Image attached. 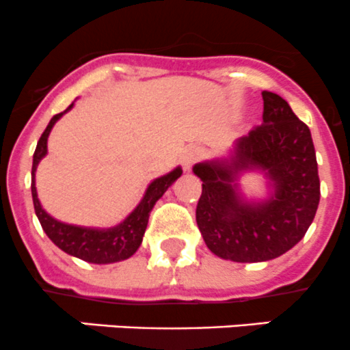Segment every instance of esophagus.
Instances as JSON below:
<instances>
[{"mask_svg":"<svg viewBox=\"0 0 350 350\" xmlns=\"http://www.w3.org/2000/svg\"><path fill=\"white\" fill-rule=\"evenodd\" d=\"M200 159H201V150L198 149V147H189V149L185 152V155H183V167H185L186 171H189V169L193 167V164H196Z\"/></svg>","mask_w":350,"mask_h":350,"instance_id":"esophagus-1","label":"esophagus"}]
</instances>
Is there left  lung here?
Wrapping results in <instances>:
<instances>
[{"instance_id":"obj_1","label":"left lung","mask_w":350,"mask_h":350,"mask_svg":"<svg viewBox=\"0 0 350 350\" xmlns=\"http://www.w3.org/2000/svg\"><path fill=\"white\" fill-rule=\"evenodd\" d=\"M262 125L235 142L228 157L195 164L203 181L196 224L215 256L234 262L276 259L305 237L320 201V179L310 129L283 98L262 91ZM245 170L270 181L267 200L249 202L238 188Z\"/></svg>"}]
</instances>
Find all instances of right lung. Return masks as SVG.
<instances>
[{
  "instance_id": "1",
  "label": "right lung",
  "mask_w": 350,
  "mask_h": 350,
  "mask_svg": "<svg viewBox=\"0 0 350 350\" xmlns=\"http://www.w3.org/2000/svg\"><path fill=\"white\" fill-rule=\"evenodd\" d=\"M72 107L74 103L69 105L66 111L52 116L47 129L44 130L42 137L38 139L37 149H35L33 154V165H31V198H33L35 213H37L38 221H40L47 237L59 249L69 254V256H74L77 259H83L91 264H111L118 262V260H125L137 252V249L142 243V237L146 234L147 224H149V215L152 211L154 204L157 203L159 198L167 191L169 186L183 174V169L176 167L171 172H167V174L154 179L149 185V188H147L142 201L137 204L135 210L122 224L115 225V227H77V225H69L64 224V221L55 220L42 208L40 201H38L37 188H35V171H37L38 162L47 154V139L52 126Z\"/></svg>"
}]
</instances>
